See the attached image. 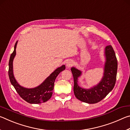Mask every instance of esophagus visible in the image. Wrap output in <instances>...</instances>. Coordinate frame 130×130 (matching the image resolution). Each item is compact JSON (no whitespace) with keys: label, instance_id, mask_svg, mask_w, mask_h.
Instances as JSON below:
<instances>
[{"label":"esophagus","instance_id":"34e87169","mask_svg":"<svg viewBox=\"0 0 130 130\" xmlns=\"http://www.w3.org/2000/svg\"><path fill=\"white\" fill-rule=\"evenodd\" d=\"M73 61H68V62H67V67H68V68H69V67H72V65H73Z\"/></svg>","mask_w":130,"mask_h":130}]
</instances>
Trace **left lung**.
<instances>
[{
  "mask_svg": "<svg viewBox=\"0 0 130 130\" xmlns=\"http://www.w3.org/2000/svg\"><path fill=\"white\" fill-rule=\"evenodd\" d=\"M106 62L105 64L104 77L99 84L90 89H85L78 85L77 78L81 75L80 70L72 68L74 79L73 91L74 95L81 102L94 104L100 102L108 94L115 86L118 69V61L115 52L111 45L107 46L105 49Z\"/></svg>",
  "mask_w": 130,
  "mask_h": 130,
  "instance_id": "1",
  "label": "left lung"
}]
</instances>
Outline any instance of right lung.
<instances>
[{"label": "right lung", "instance_id": "obj_1", "mask_svg": "<svg viewBox=\"0 0 130 130\" xmlns=\"http://www.w3.org/2000/svg\"><path fill=\"white\" fill-rule=\"evenodd\" d=\"M17 45V42L15 43L14 50L11 54L9 63H8L9 65L8 76L11 83L14 86L19 95L26 102L30 104H39V103L47 102L51 98L52 96L55 80L59 73L62 70H65V66L62 65V67L58 68L56 70H55V71L53 72L39 86L32 89L25 88L18 84V83L15 80L13 74L12 62L16 54Z\"/></svg>", "mask_w": 130, "mask_h": 130}]
</instances>
